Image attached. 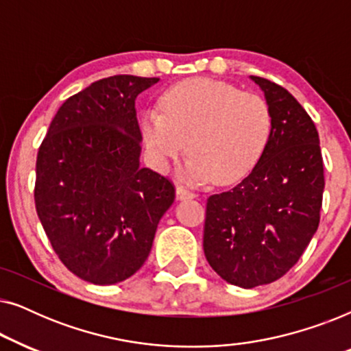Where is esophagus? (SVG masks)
I'll use <instances>...</instances> for the list:
<instances>
[{"label": "esophagus", "mask_w": 351, "mask_h": 351, "mask_svg": "<svg viewBox=\"0 0 351 351\" xmlns=\"http://www.w3.org/2000/svg\"><path fill=\"white\" fill-rule=\"evenodd\" d=\"M176 196H177V199H179V201H185V199H193L196 195L193 193V191L186 190L182 185H179L176 189Z\"/></svg>", "instance_id": "1"}]
</instances>
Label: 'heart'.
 <instances>
[{
  "label": "heart",
  "mask_w": 351,
  "mask_h": 351,
  "mask_svg": "<svg viewBox=\"0 0 351 351\" xmlns=\"http://www.w3.org/2000/svg\"><path fill=\"white\" fill-rule=\"evenodd\" d=\"M161 108L143 113V145L152 165L166 172L189 142L184 177L190 184L241 180L270 141L271 112L265 100L222 81H182L166 90Z\"/></svg>",
  "instance_id": "obj_1"
}]
</instances>
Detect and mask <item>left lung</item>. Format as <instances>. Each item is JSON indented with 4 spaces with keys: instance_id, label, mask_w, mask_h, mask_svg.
<instances>
[{
    "instance_id": "obj_1",
    "label": "left lung",
    "mask_w": 351,
    "mask_h": 351,
    "mask_svg": "<svg viewBox=\"0 0 351 351\" xmlns=\"http://www.w3.org/2000/svg\"><path fill=\"white\" fill-rule=\"evenodd\" d=\"M271 112L265 152L246 179L206 204L203 247L230 285L276 281L299 261L319 223L324 167L308 113L285 88L251 76Z\"/></svg>"
}]
</instances>
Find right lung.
<instances>
[{"mask_svg":"<svg viewBox=\"0 0 351 351\" xmlns=\"http://www.w3.org/2000/svg\"><path fill=\"white\" fill-rule=\"evenodd\" d=\"M158 81H95L57 110L38 152V217L62 263L93 285L131 278L174 203L171 182L141 167L136 99Z\"/></svg>","mask_w":351,"mask_h":351,"instance_id":"right-lung-1","label":"right lung"}]
</instances>
